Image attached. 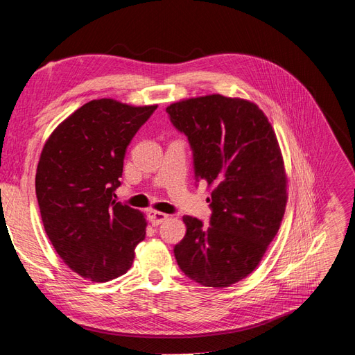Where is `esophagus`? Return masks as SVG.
I'll use <instances>...</instances> for the list:
<instances>
[{"instance_id":"esophagus-1","label":"esophagus","mask_w":355,"mask_h":355,"mask_svg":"<svg viewBox=\"0 0 355 355\" xmlns=\"http://www.w3.org/2000/svg\"><path fill=\"white\" fill-rule=\"evenodd\" d=\"M147 216H148V220L154 226H157V225H160L162 222H165L168 219V214L160 213V211H154V210H150Z\"/></svg>"}]
</instances>
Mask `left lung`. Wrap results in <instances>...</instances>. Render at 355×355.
<instances>
[{"label":"left lung","instance_id":"left-lung-1","mask_svg":"<svg viewBox=\"0 0 355 355\" xmlns=\"http://www.w3.org/2000/svg\"><path fill=\"white\" fill-rule=\"evenodd\" d=\"M192 150L196 186H211L210 226L184 216L177 264L199 285L226 288L257 268L285 214L286 178L276 133L241 98L196 97L166 107Z\"/></svg>","mask_w":355,"mask_h":355}]
</instances>
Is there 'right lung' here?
I'll return each mask as SVG.
<instances>
[{
    "label": "right lung",
    "instance_id": "right-lung-1",
    "mask_svg": "<svg viewBox=\"0 0 355 355\" xmlns=\"http://www.w3.org/2000/svg\"><path fill=\"white\" fill-rule=\"evenodd\" d=\"M156 107L91 100L44 144L35 174L42 222L61 259L85 279L124 275L145 239L142 213L114 192L125 150Z\"/></svg>",
    "mask_w": 355,
    "mask_h": 355
}]
</instances>
